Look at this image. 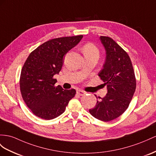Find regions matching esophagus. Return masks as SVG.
Segmentation results:
<instances>
[{
  "mask_svg": "<svg viewBox=\"0 0 156 156\" xmlns=\"http://www.w3.org/2000/svg\"><path fill=\"white\" fill-rule=\"evenodd\" d=\"M76 94H77L78 95H83L86 94V92H85L84 91H83V90H78L76 91Z\"/></svg>",
  "mask_w": 156,
  "mask_h": 156,
  "instance_id": "1",
  "label": "esophagus"
}]
</instances>
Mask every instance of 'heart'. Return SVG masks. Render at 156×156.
<instances>
[{
    "instance_id": "b5f03b06",
    "label": "heart",
    "mask_w": 156,
    "mask_h": 156,
    "mask_svg": "<svg viewBox=\"0 0 156 156\" xmlns=\"http://www.w3.org/2000/svg\"><path fill=\"white\" fill-rule=\"evenodd\" d=\"M82 52L84 57H95L99 58V51L98 48L93 43L85 44L82 47Z\"/></svg>"
}]
</instances>
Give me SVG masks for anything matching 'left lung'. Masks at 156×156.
<instances>
[{"mask_svg":"<svg viewBox=\"0 0 156 156\" xmlns=\"http://www.w3.org/2000/svg\"><path fill=\"white\" fill-rule=\"evenodd\" d=\"M100 41L105 48L106 57L98 76L107 86V94L104 98L99 97L100 99L89 111L95 118L107 122L119 117L129 107L136 83L126 52L111 37L100 36Z\"/></svg>","mask_w":156,"mask_h":156,"instance_id":"obj_1","label":"left lung"}]
</instances>
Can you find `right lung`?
Masks as SVG:
<instances>
[{"label":"right lung","mask_w":156,"mask_h":156,"mask_svg":"<svg viewBox=\"0 0 156 156\" xmlns=\"http://www.w3.org/2000/svg\"><path fill=\"white\" fill-rule=\"evenodd\" d=\"M83 35L51 39L33 51L23 65L20 79L22 96L37 117L51 120L65 112L74 97V89L55 86V74L61 71L65 55L81 41Z\"/></svg>","instance_id":"add662e5"}]
</instances>
